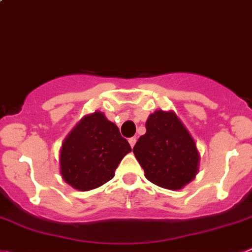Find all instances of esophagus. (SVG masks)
Returning <instances> with one entry per match:
<instances>
[{
    "label": "esophagus",
    "mask_w": 252,
    "mask_h": 252,
    "mask_svg": "<svg viewBox=\"0 0 252 252\" xmlns=\"http://www.w3.org/2000/svg\"><path fill=\"white\" fill-rule=\"evenodd\" d=\"M128 142H130V146L133 147L136 144V137H130L128 138Z\"/></svg>",
    "instance_id": "esophagus-1"
}]
</instances>
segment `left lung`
Returning a JSON list of instances; mask_svg holds the SVG:
<instances>
[{
	"label": "left lung",
	"instance_id": "left-lung-1",
	"mask_svg": "<svg viewBox=\"0 0 252 252\" xmlns=\"http://www.w3.org/2000/svg\"><path fill=\"white\" fill-rule=\"evenodd\" d=\"M133 154L152 184L180 190L195 179L198 155L195 140L172 111H155L146 121V133L138 138Z\"/></svg>",
	"mask_w": 252,
	"mask_h": 252
}]
</instances>
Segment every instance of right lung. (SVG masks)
Wrapping results in <instances>:
<instances>
[{
	"label": "right lung",
	"mask_w": 252,
	"mask_h": 252,
	"mask_svg": "<svg viewBox=\"0 0 252 252\" xmlns=\"http://www.w3.org/2000/svg\"><path fill=\"white\" fill-rule=\"evenodd\" d=\"M131 146L100 111L82 117L64 138L60 154L62 179L80 191L106 184Z\"/></svg>",
	"instance_id": "right-lung-1"
}]
</instances>
